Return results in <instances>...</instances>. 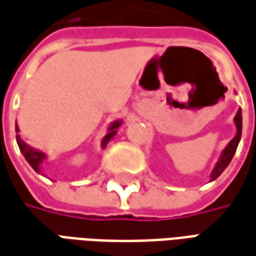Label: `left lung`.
<instances>
[{"instance_id":"left-lung-1","label":"left lung","mask_w":256,"mask_h":256,"mask_svg":"<svg viewBox=\"0 0 256 256\" xmlns=\"http://www.w3.org/2000/svg\"><path fill=\"white\" fill-rule=\"evenodd\" d=\"M234 124H236V135L234 138L230 140L228 144H226V148L222 150V153H220V157L216 161V164L214 166V170L211 172V182L212 180H215L216 178L222 174V172L226 170V166H229L230 161L233 158V156H234L236 150H237V146H238V142H240L241 139V130H242V117H241V108H238V112L236 114L234 117Z\"/></svg>"}]
</instances>
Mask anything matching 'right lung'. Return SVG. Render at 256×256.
<instances>
[{
  "label": "right lung",
  "instance_id": "add662e5",
  "mask_svg": "<svg viewBox=\"0 0 256 256\" xmlns=\"http://www.w3.org/2000/svg\"><path fill=\"white\" fill-rule=\"evenodd\" d=\"M121 124H122V120H116V121H113L112 124L108 125V134L104 135V138L102 139V143H100V144H102V148H106L108 143L113 139L114 135L117 134V130L121 126ZM15 128L16 132H19V126H18V124L15 125ZM16 142H18V146L20 148L22 154L24 156V158H26L27 162L32 166V170L37 172V174H41V175H42V174H44L42 162L46 160V154L42 153V152H40L37 148H32L30 144H27V143L22 139L19 134L16 135Z\"/></svg>",
  "mask_w": 256,
  "mask_h": 256
}]
</instances>
